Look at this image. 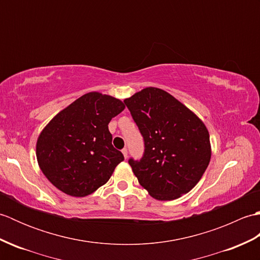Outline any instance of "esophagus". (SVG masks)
<instances>
[{"label": "esophagus", "mask_w": 260, "mask_h": 260, "mask_svg": "<svg viewBox=\"0 0 260 260\" xmlns=\"http://www.w3.org/2000/svg\"><path fill=\"white\" fill-rule=\"evenodd\" d=\"M121 153H123L124 157L127 158V148H123V150H121Z\"/></svg>", "instance_id": "34e87169"}]
</instances>
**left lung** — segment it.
<instances>
[{"instance_id": "8db88e82", "label": "left lung", "mask_w": 260, "mask_h": 260, "mask_svg": "<svg viewBox=\"0 0 260 260\" xmlns=\"http://www.w3.org/2000/svg\"><path fill=\"white\" fill-rule=\"evenodd\" d=\"M124 103L144 137L142 159H129L140 184L159 201L191 191L211 158L207 126L185 105L156 87H146Z\"/></svg>"}]
</instances>
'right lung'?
<instances>
[{"label":"right lung","instance_id":"right-lung-1","mask_svg":"<svg viewBox=\"0 0 260 260\" xmlns=\"http://www.w3.org/2000/svg\"><path fill=\"white\" fill-rule=\"evenodd\" d=\"M125 109L120 99L85 93L49 121L39 135V168L50 183L71 197H86L107 183L124 156L112 144L108 124Z\"/></svg>","mask_w":260,"mask_h":260}]
</instances>
